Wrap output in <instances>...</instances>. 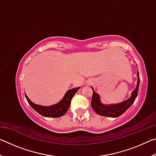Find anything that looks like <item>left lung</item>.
Masks as SVG:
<instances>
[{
    "mask_svg": "<svg viewBox=\"0 0 156 156\" xmlns=\"http://www.w3.org/2000/svg\"><path fill=\"white\" fill-rule=\"evenodd\" d=\"M137 76H138L137 86L136 88L132 91L131 96L128 100L118 104L109 105H103L101 102V101H100V98L99 95L96 92H95L94 91V89L91 87L92 90H93V96H92L91 105V107L93 108V109L95 111V112L97 113L100 115L106 116V117L110 118H117L118 116L123 114L131 106L132 104L135 101L137 96H138L140 84L138 70L137 72Z\"/></svg>",
    "mask_w": 156,
    "mask_h": 156,
    "instance_id": "obj_1",
    "label": "left lung"
}]
</instances>
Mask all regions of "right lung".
Segmentation results:
<instances>
[{"label": "right lung", "instance_id": "add662e5", "mask_svg": "<svg viewBox=\"0 0 156 156\" xmlns=\"http://www.w3.org/2000/svg\"><path fill=\"white\" fill-rule=\"evenodd\" d=\"M80 87L73 88L66 92L64 97L62 99L60 102L54 105H51V106L49 107H44L41 106V105H36L31 102V100L29 99V98L27 96L25 92V97L27 98L28 103L30 105V106L33 108V109L38 112L39 114L41 115L44 116V117H49V118H58L61 117V116L64 115L66 113H67V110L70 107L71 101H72V98L74 96L75 94L78 91Z\"/></svg>", "mask_w": 156, "mask_h": 156}]
</instances>
